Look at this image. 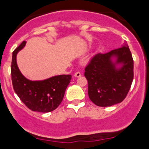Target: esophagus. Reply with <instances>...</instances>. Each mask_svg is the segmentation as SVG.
<instances>
[{
    "mask_svg": "<svg viewBox=\"0 0 149 149\" xmlns=\"http://www.w3.org/2000/svg\"><path fill=\"white\" fill-rule=\"evenodd\" d=\"M81 76V74L80 72H76V73L74 74V76H75V77H76V78L80 77Z\"/></svg>",
    "mask_w": 149,
    "mask_h": 149,
    "instance_id": "1",
    "label": "esophagus"
}]
</instances>
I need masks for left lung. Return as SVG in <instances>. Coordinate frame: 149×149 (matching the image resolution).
I'll use <instances>...</instances> for the list:
<instances>
[{"mask_svg": "<svg viewBox=\"0 0 149 149\" xmlns=\"http://www.w3.org/2000/svg\"><path fill=\"white\" fill-rule=\"evenodd\" d=\"M88 94L99 107L120 103L127 96L133 79V60L127 43L105 54H97L84 73Z\"/></svg>", "mask_w": 149, "mask_h": 149, "instance_id": "1", "label": "left lung"}]
</instances>
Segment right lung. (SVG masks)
Returning a JSON list of instances; mask_svg holds the SVG:
<instances>
[{
  "label": "right lung",
  "instance_id": "1",
  "mask_svg": "<svg viewBox=\"0 0 149 149\" xmlns=\"http://www.w3.org/2000/svg\"><path fill=\"white\" fill-rule=\"evenodd\" d=\"M26 43L24 41L12 54L10 73L13 89L22 102L31 110L52 112L62 102L71 75H58L40 81L26 79L21 73L16 62L18 52L24 47Z\"/></svg>",
  "mask_w": 149,
  "mask_h": 149
}]
</instances>
